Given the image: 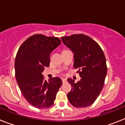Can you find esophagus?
I'll use <instances>...</instances> for the list:
<instances>
[{"label":"esophagus","mask_w":125,"mask_h":125,"mask_svg":"<svg viewBox=\"0 0 125 125\" xmlns=\"http://www.w3.org/2000/svg\"><path fill=\"white\" fill-rule=\"evenodd\" d=\"M62 80L63 83H65V82H67V79H62Z\"/></svg>","instance_id":"1"}]
</instances>
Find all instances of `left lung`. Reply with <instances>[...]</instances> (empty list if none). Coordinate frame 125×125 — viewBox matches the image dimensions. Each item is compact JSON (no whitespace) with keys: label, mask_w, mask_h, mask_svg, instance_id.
<instances>
[{"label":"left lung","mask_w":125,"mask_h":125,"mask_svg":"<svg viewBox=\"0 0 125 125\" xmlns=\"http://www.w3.org/2000/svg\"><path fill=\"white\" fill-rule=\"evenodd\" d=\"M62 40L74 53L73 67L81 77L77 82L67 79L72 86L67 94L69 101L75 108L91 106L104 83L107 65L104 52L97 42L83 34L62 37Z\"/></svg>","instance_id":"8db88e82"}]
</instances>
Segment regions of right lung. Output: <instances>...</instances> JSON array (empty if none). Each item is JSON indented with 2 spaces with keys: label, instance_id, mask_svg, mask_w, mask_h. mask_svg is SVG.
I'll list each match as a JSON object with an SVG mask.
<instances>
[{
  "label": "right lung",
  "instance_id": "obj_1",
  "mask_svg": "<svg viewBox=\"0 0 125 125\" xmlns=\"http://www.w3.org/2000/svg\"><path fill=\"white\" fill-rule=\"evenodd\" d=\"M60 44L58 38L36 34L28 38L17 51L16 80L26 100L35 108L51 107L62 84L59 77L46 81L42 74L44 67L50 66L51 52Z\"/></svg>",
  "mask_w": 125,
  "mask_h": 125
}]
</instances>
